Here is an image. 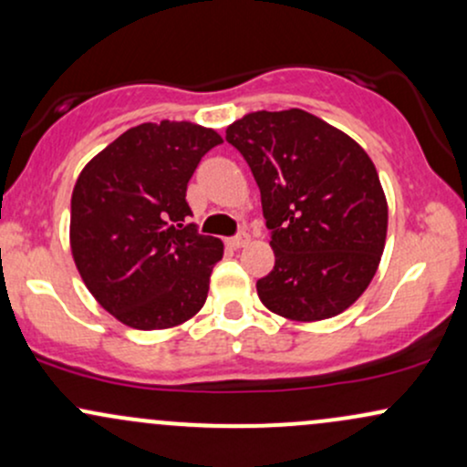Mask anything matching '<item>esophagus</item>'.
Masks as SVG:
<instances>
[{
  "mask_svg": "<svg viewBox=\"0 0 467 467\" xmlns=\"http://www.w3.org/2000/svg\"><path fill=\"white\" fill-rule=\"evenodd\" d=\"M248 244H250V234H245V233H239L237 237L228 239V245H230V248H234V250L244 248V245H248Z\"/></svg>",
  "mask_w": 467,
  "mask_h": 467,
  "instance_id": "esophagus-1",
  "label": "esophagus"
}]
</instances>
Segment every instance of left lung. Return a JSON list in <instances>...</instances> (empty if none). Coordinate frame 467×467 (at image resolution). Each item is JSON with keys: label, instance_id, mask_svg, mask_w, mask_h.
Returning <instances> with one entry per match:
<instances>
[{"label": "left lung", "instance_id": "8db88e82", "mask_svg": "<svg viewBox=\"0 0 467 467\" xmlns=\"http://www.w3.org/2000/svg\"><path fill=\"white\" fill-rule=\"evenodd\" d=\"M272 230L275 270L256 281L270 312L296 323L334 318L373 281L389 203L367 151L303 109L252 111L228 125Z\"/></svg>", "mask_w": 467, "mask_h": 467}]
</instances>
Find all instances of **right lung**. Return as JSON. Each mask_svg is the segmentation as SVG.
<instances>
[{"mask_svg": "<svg viewBox=\"0 0 467 467\" xmlns=\"http://www.w3.org/2000/svg\"><path fill=\"white\" fill-rule=\"evenodd\" d=\"M222 142L195 122H142L80 171L69 248L92 296L122 325L171 329L206 303L223 244L186 223V184Z\"/></svg>", "mask_w": 467, "mask_h": 467, "instance_id": "add662e5", "label": "right lung"}]
</instances>
